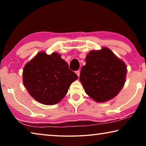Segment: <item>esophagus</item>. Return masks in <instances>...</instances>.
Masks as SVG:
<instances>
[{
	"mask_svg": "<svg viewBox=\"0 0 146 146\" xmlns=\"http://www.w3.org/2000/svg\"><path fill=\"white\" fill-rule=\"evenodd\" d=\"M76 75H77L78 77H79V76H80V70L76 71Z\"/></svg>",
	"mask_w": 146,
	"mask_h": 146,
	"instance_id": "1",
	"label": "esophagus"
}]
</instances>
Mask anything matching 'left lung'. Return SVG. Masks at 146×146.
Masks as SVG:
<instances>
[{
  "mask_svg": "<svg viewBox=\"0 0 146 146\" xmlns=\"http://www.w3.org/2000/svg\"><path fill=\"white\" fill-rule=\"evenodd\" d=\"M81 69L80 81L86 93L97 102H105L117 96L124 86L127 67L106 47L91 50Z\"/></svg>",
  "mask_w": 146,
  "mask_h": 146,
  "instance_id": "obj_1",
  "label": "left lung"
}]
</instances>
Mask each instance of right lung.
Segmentation results:
<instances>
[{
    "label": "right lung",
    "instance_id": "right-lung-1",
    "mask_svg": "<svg viewBox=\"0 0 146 146\" xmlns=\"http://www.w3.org/2000/svg\"><path fill=\"white\" fill-rule=\"evenodd\" d=\"M24 87L32 97L44 105H54L63 99L77 75L58 53L40 51L24 66Z\"/></svg>",
    "mask_w": 146,
    "mask_h": 146
}]
</instances>
